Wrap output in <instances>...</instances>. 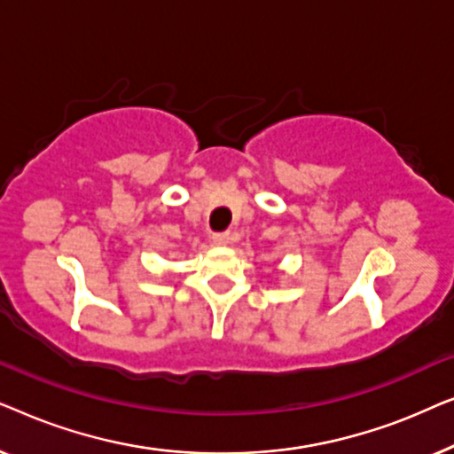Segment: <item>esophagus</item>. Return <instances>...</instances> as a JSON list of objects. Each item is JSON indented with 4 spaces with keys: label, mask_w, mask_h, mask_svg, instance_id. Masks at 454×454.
Wrapping results in <instances>:
<instances>
[{
    "label": "esophagus",
    "mask_w": 454,
    "mask_h": 454,
    "mask_svg": "<svg viewBox=\"0 0 454 454\" xmlns=\"http://www.w3.org/2000/svg\"><path fill=\"white\" fill-rule=\"evenodd\" d=\"M229 239H231V238H229V233H215L213 235V244L215 246H227Z\"/></svg>",
    "instance_id": "esophagus-1"
}]
</instances>
